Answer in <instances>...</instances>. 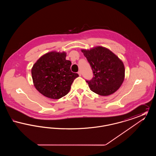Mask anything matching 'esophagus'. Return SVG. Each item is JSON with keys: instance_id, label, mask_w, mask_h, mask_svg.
<instances>
[{"instance_id": "34e87169", "label": "esophagus", "mask_w": 156, "mask_h": 156, "mask_svg": "<svg viewBox=\"0 0 156 156\" xmlns=\"http://www.w3.org/2000/svg\"><path fill=\"white\" fill-rule=\"evenodd\" d=\"M78 74L79 75V76H81V71H78Z\"/></svg>"}]
</instances>
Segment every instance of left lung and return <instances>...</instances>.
<instances>
[{
  "label": "left lung",
  "instance_id": "obj_1",
  "mask_svg": "<svg viewBox=\"0 0 156 156\" xmlns=\"http://www.w3.org/2000/svg\"><path fill=\"white\" fill-rule=\"evenodd\" d=\"M81 51L94 75L90 81H87L90 89L101 96H108L118 90L125 76L123 61L109 49L102 46L81 49Z\"/></svg>",
  "mask_w": 156,
  "mask_h": 156
}]
</instances>
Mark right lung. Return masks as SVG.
<instances>
[{
  "mask_svg": "<svg viewBox=\"0 0 156 156\" xmlns=\"http://www.w3.org/2000/svg\"><path fill=\"white\" fill-rule=\"evenodd\" d=\"M67 53L52 51L43 55L31 68L34 87L44 97L58 99L69 92L75 79L79 75L72 73L71 62Z\"/></svg>",
  "mask_w": 156,
  "mask_h": 156,
  "instance_id": "obj_1",
  "label": "right lung"
}]
</instances>
